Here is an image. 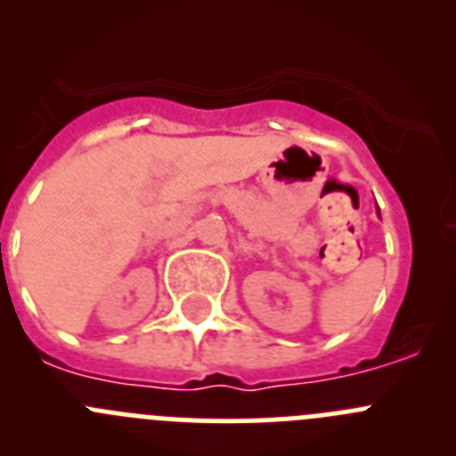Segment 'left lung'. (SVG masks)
<instances>
[{
    "label": "left lung",
    "instance_id": "1",
    "mask_svg": "<svg viewBox=\"0 0 456 456\" xmlns=\"http://www.w3.org/2000/svg\"><path fill=\"white\" fill-rule=\"evenodd\" d=\"M378 216H380V211H378Z\"/></svg>",
    "mask_w": 456,
    "mask_h": 456
}]
</instances>
